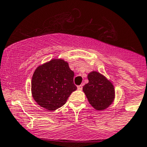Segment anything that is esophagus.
Returning <instances> with one entry per match:
<instances>
[{
    "instance_id": "1",
    "label": "esophagus",
    "mask_w": 147,
    "mask_h": 147,
    "mask_svg": "<svg viewBox=\"0 0 147 147\" xmlns=\"http://www.w3.org/2000/svg\"><path fill=\"white\" fill-rule=\"evenodd\" d=\"M78 90H81L82 89H83V86H82V85H80V86H78Z\"/></svg>"
}]
</instances>
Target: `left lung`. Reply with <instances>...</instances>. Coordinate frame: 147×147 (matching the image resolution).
Here are the masks:
<instances>
[{
	"label": "left lung",
	"mask_w": 147,
	"mask_h": 147,
	"mask_svg": "<svg viewBox=\"0 0 147 147\" xmlns=\"http://www.w3.org/2000/svg\"><path fill=\"white\" fill-rule=\"evenodd\" d=\"M88 83L83 88L90 105L97 110L107 108L115 98L113 85L104 75L96 71L88 75Z\"/></svg>",
	"instance_id": "left-lung-1"
}]
</instances>
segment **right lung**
I'll use <instances>...</instances> for the list:
<instances>
[{
    "label": "right lung",
    "instance_id": "obj_1",
    "mask_svg": "<svg viewBox=\"0 0 147 147\" xmlns=\"http://www.w3.org/2000/svg\"><path fill=\"white\" fill-rule=\"evenodd\" d=\"M74 72L67 61L52 59L35 69L32 78V97L38 105L48 110H56L67 102L77 89Z\"/></svg>",
    "mask_w": 147,
    "mask_h": 147
}]
</instances>
